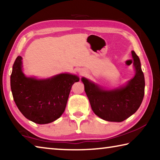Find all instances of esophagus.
<instances>
[{
  "instance_id": "obj_1",
  "label": "esophagus",
  "mask_w": 160,
  "mask_h": 160,
  "mask_svg": "<svg viewBox=\"0 0 160 160\" xmlns=\"http://www.w3.org/2000/svg\"><path fill=\"white\" fill-rule=\"evenodd\" d=\"M80 73L82 74V75L85 74V70H81V71H80Z\"/></svg>"
}]
</instances>
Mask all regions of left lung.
I'll list each match as a JSON object with an SVG mask.
<instances>
[{
	"instance_id": "8db88e82",
	"label": "left lung",
	"mask_w": 160,
	"mask_h": 160,
	"mask_svg": "<svg viewBox=\"0 0 160 160\" xmlns=\"http://www.w3.org/2000/svg\"><path fill=\"white\" fill-rule=\"evenodd\" d=\"M131 53L135 73L124 85L107 89L85 77L81 78L92 109L103 120L121 122L136 112L142 102L145 93L144 74L139 57L134 51Z\"/></svg>"
}]
</instances>
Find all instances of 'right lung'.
<instances>
[{
	"label": "right lung",
	"instance_id": "obj_1",
	"mask_svg": "<svg viewBox=\"0 0 160 160\" xmlns=\"http://www.w3.org/2000/svg\"><path fill=\"white\" fill-rule=\"evenodd\" d=\"M79 80L77 75L68 72L48 78L27 76L23 72L22 58L18 56L12 66L10 87L23 116L34 123L47 124L63 114L72 85Z\"/></svg>",
	"mask_w": 160,
	"mask_h": 160
}]
</instances>
